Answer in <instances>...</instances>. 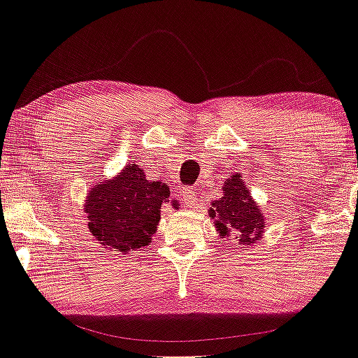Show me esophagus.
<instances>
[{"mask_svg": "<svg viewBox=\"0 0 358 358\" xmlns=\"http://www.w3.org/2000/svg\"><path fill=\"white\" fill-rule=\"evenodd\" d=\"M182 199L187 208H196V205H198V198H196V194L191 189L182 191Z\"/></svg>", "mask_w": 358, "mask_h": 358, "instance_id": "obj_1", "label": "esophagus"}]
</instances>
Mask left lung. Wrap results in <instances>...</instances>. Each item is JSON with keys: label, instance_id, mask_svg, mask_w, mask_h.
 <instances>
[{"label": "left lung", "instance_id": "left-lung-1", "mask_svg": "<svg viewBox=\"0 0 358 358\" xmlns=\"http://www.w3.org/2000/svg\"><path fill=\"white\" fill-rule=\"evenodd\" d=\"M210 217L220 237L236 239L237 244L251 245L259 241L264 230V215L245 187L241 174L225 180L224 196L211 203Z\"/></svg>", "mask_w": 358, "mask_h": 358}]
</instances>
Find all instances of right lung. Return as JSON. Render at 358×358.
<instances>
[{
    "label": "right lung",
    "mask_w": 358,
    "mask_h": 358,
    "mask_svg": "<svg viewBox=\"0 0 358 358\" xmlns=\"http://www.w3.org/2000/svg\"><path fill=\"white\" fill-rule=\"evenodd\" d=\"M169 196L167 184L148 180L136 164H128L116 178L88 191L83 208L88 229L110 251H136L152 242Z\"/></svg>",
    "instance_id": "right-lung-1"
}]
</instances>
